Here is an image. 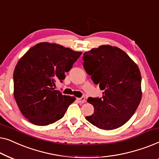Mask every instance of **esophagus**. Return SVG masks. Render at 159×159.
<instances>
[{"label": "esophagus", "mask_w": 159, "mask_h": 159, "mask_svg": "<svg viewBox=\"0 0 159 159\" xmlns=\"http://www.w3.org/2000/svg\"><path fill=\"white\" fill-rule=\"evenodd\" d=\"M77 101L79 102V103H84V102H85V98H84V97L77 98Z\"/></svg>", "instance_id": "esophagus-1"}]
</instances>
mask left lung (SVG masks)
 <instances>
[{
  "label": "left lung",
  "mask_w": 159,
  "mask_h": 159,
  "mask_svg": "<svg viewBox=\"0 0 159 159\" xmlns=\"http://www.w3.org/2000/svg\"><path fill=\"white\" fill-rule=\"evenodd\" d=\"M83 66L102 98H89L94 113L85 119L101 129L120 127L132 116L142 98L141 75L138 65L122 50L101 45L83 54Z\"/></svg>",
  "instance_id": "1"
}]
</instances>
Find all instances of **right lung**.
Segmentation results:
<instances>
[{"instance_id":"add662e5","label":"right lung","mask_w":159,"mask_h":159,"mask_svg":"<svg viewBox=\"0 0 159 159\" xmlns=\"http://www.w3.org/2000/svg\"><path fill=\"white\" fill-rule=\"evenodd\" d=\"M82 52L56 43H40L19 60L14 71V95L19 110L34 125L46 126L59 120L75 97L55 90L65 79Z\"/></svg>"}]
</instances>
